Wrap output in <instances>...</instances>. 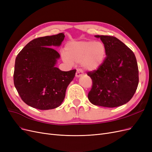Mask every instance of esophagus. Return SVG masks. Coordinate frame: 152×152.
<instances>
[{"label":"esophagus","mask_w":152,"mask_h":152,"mask_svg":"<svg viewBox=\"0 0 152 152\" xmlns=\"http://www.w3.org/2000/svg\"><path fill=\"white\" fill-rule=\"evenodd\" d=\"M82 75H83V74H82V72L80 70H79V69H77V72H76V73H75L76 77H80Z\"/></svg>","instance_id":"34e87169"}]
</instances>
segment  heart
<instances>
[{
	"mask_svg": "<svg viewBox=\"0 0 152 152\" xmlns=\"http://www.w3.org/2000/svg\"><path fill=\"white\" fill-rule=\"evenodd\" d=\"M106 55V48L101 41H75L66 44L63 60L72 63H80L87 71H94L102 65Z\"/></svg>",
	"mask_w": 152,
	"mask_h": 152,
	"instance_id": "b5f03b06",
	"label": "heart"
}]
</instances>
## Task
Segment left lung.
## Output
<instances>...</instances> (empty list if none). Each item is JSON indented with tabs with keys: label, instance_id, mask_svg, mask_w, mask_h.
<instances>
[{
	"label": "left lung",
	"instance_id": "left-lung-1",
	"mask_svg": "<svg viewBox=\"0 0 152 152\" xmlns=\"http://www.w3.org/2000/svg\"><path fill=\"white\" fill-rule=\"evenodd\" d=\"M106 48L102 65L87 72L93 81L88 93L94 105L114 108L129 102L139 83V70L135 55L127 45L110 35H95Z\"/></svg>",
	"mask_w": 152,
	"mask_h": 152
}]
</instances>
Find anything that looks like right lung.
<instances>
[{
  "label": "right lung",
  "instance_id": "right-lung-1",
  "mask_svg": "<svg viewBox=\"0 0 152 152\" xmlns=\"http://www.w3.org/2000/svg\"><path fill=\"white\" fill-rule=\"evenodd\" d=\"M63 33L32 40L17 55L13 79L23 102L39 110L56 108L65 97L68 86L76 70L64 72L55 66L59 54L53 48L59 46Z\"/></svg>",
  "mask_w": 152,
  "mask_h": 152
}]
</instances>
